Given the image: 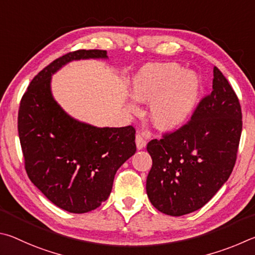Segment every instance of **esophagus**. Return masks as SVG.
Listing matches in <instances>:
<instances>
[{"mask_svg":"<svg viewBox=\"0 0 255 255\" xmlns=\"http://www.w3.org/2000/svg\"><path fill=\"white\" fill-rule=\"evenodd\" d=\"M135 144H136L137 150H142L145 146L146 141H145V134L143 132H139L135 135Z\"/></svg>","mask_w":255,"mask_h":255,"instance_id":"obj_1","label":"esophagus"}]
</instances>
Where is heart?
I'll return each instance as SVG.
<instances>
[{
	"label": "heart",
	"instance_id": "heart-1",
	"mask_svg": "<svg viewBox=\"0 0 255 255\" xmlns=\"http://www.w3.org/2000/svg\"><path fill=\"white\" fill-rule=\"evenodd\" d=\"M202 83L193 70L175 62L150 64L137 71L130 86L137 102L150 103V118L160 130L171 131L188 122L198 104ZM128 109L137 111L133 101Z\"/></svg>",
	"mask_w": 255,
	"mask_h": 255
}]
</instances>
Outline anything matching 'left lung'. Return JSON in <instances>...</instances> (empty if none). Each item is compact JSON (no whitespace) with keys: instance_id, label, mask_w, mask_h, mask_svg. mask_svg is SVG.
Listing matches in <instances>:
<instances>
[{"instance_id":"1","label":"left lung","mask_w":255,"mask_h":255,"mask_svg":"<svg viewBox=\"0 0 255 255\" xmlns=\"http://www.w3.org/2000/svg\"><path fill=\"white\" fill-rule=\"evenodd\" d=\"M213 73V91L200 101L189 122L146 146L152 158L146 194L167 215L182 216L202 208L233 171L242 112L222 71L214 67Z\"/></svg>"}]
</instances>
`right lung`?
Instances as JSON below:
<instances>
[{
  "label": "right lung",
  "instance_id": "right-lung-1",
  "mask_svg": "<svg viewBox=\"0 0 255 255\" xmlns=\"http://www.w3.org/2000/svg\"><path fill=\"white\" fill-rule=\"evenodd\" d=\"M106 50H77L43 68L22 96L17 131L32 184L64 211L91 212L109 198L118 169L135 153V130L97 128L71 118L51 92V77L70 61L107 59Z\"/></svg>",
  "mask_w": 255,
  "mask_h": 255
}]
</instances>
